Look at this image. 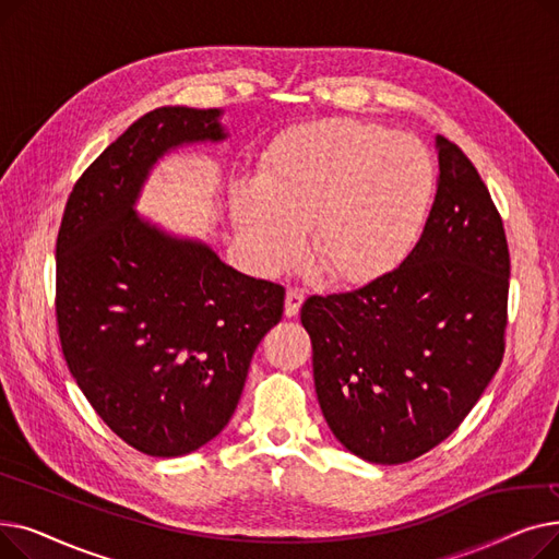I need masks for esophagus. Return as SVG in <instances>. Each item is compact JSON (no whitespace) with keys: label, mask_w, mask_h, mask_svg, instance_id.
Listing matches in <instances>:
<instances>
[{"label":"esophagus","mask_w":559,"mask_h":559,"mask_svg":"<svg viewBox=\"0 0 559 559\" xmlns=\"http://www.w3.org/2000/svg\"><path fill=\"white\" fill-rule=\"evenodd\" d=\"M304 299H306V295H304L301 289H297V287H289V289L285 292V317H295V314H299Z\"/></svg>","instance_id":"obj_1"}]
</instances>
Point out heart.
Masks as SVG:
<instances>
[{
	"label": "heart",
	"mask_w": 559,
	"mask_h": 559,
	"mask_svg": "<svg viewBox=\"0 0 559 559\" xmlns=\"http://www.w3.org/2000/svg\"><path fill=\"white\" fill-rule=\"evenodd\" d=\"M435 192V163L407 133L358 120L304 124L274 142L260 181L230 197L233 222L262 272L297 260L310 228L317 267L360 283L413 249Z\"/></svg>",
	"instance_id": "heart-1"
}]
</instances>
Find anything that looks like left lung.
I'll use <instances>...</instances> for the list:
<instances>
[{
    "label": "left lung",
    "mask_w": 559,
    "mask_h": 559,
    "mask_svg": "<svg viewBox=\"0 0 559 559\" xmlns=\"http://www.w3.org/2000/svg\"><path fill=\"white\" fill-rule=\"evenodd\" d=\"M435 150L437 194L415 249L371 283L301 306L321 413L344 449L373 464L444 442L506 350L501 215L457 144L437 135Z\"/></svg>",
    "instance_id": "8db88e82"
}]
</instances>
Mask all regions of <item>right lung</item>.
Here are the masks:
<instances>
[{"label": "right lung", "mask_w": 559, "mask_h": 559, "mask_svg": "<svg viewBox=\"0 0 559 559\" xmlns=\"http://www.w3.org/2000/svg\"><path fill=\"white\" fill-rule=\"evenodd\" d=\"M219 108L142 115L76 181L56 240V317L76 385L140 453L188 455L215 439L285 289L240 274L197 238L140 217L160 158L228 138Z\"/></svg>", "instance_id": "right-lung-1"}]
</instances>
